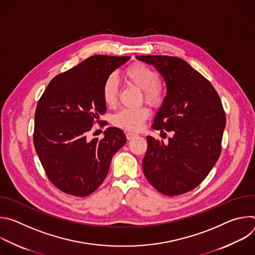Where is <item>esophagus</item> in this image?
Returning a JSON list of instances; mask_svg holds the SVG:
<instances>
[{
  "label": "esophagus",
  "instance_id": "1",
  "mask_svg": "<svg viewBox=\"0 0 255 255\" xmlns=\"http://www.w3.org/2000/svg\"><path fill=\"white\" fill-rule=\"evenodd\" d=\"M136 136H138L137 133H133V132H127V133H126V138H127L128 140H131L132 138H134V137H136Z\"/></svg>",
  "mask_w": 255,
  "mask_h": 255
}]
</instances>
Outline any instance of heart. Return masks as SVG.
I'll list each match as a JSON object with an SVG mask.
<instances>
[{
  "label": "heart",
  "instance_id": "1",
  "mask_svg": "<svg viewBox=\"0 0 255 255\" xmlns=\"http://www.w3.org/2000/svg\"><path fill=\"white\" fill-rule=\"evenodd\" d=\"M125 78L143 91L144 100L152 106L161 103L163 98L162 89L159 86V77L156 72L149 66L135 63L129 66L125 72ZM103 100L109 107L115 106L118 97V82L114 76L107 78L103 85ZM149 110L145 107L136 109H122L113 117L115 126L127 131H139L145 120L149 117Z\"/></svg>",
  "mask_w": 255,
  "mask_h": 255
}]
</instances>
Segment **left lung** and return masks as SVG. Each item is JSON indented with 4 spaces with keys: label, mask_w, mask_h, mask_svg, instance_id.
I'll return each mask as SVG.
<instances>
[{
    "label": "left lung",
    "mask_w": 255,
    "mask_h": 255,
    "mask_svg": "<svg viewBox=\"0 0 255 255\" xmlns=\"http://www.w3.org/2000/svg\"><path fill=\"white\" fill-rule=\"evenodd\" d=\"M136 58L153 65L166 86L152 129L173 132L167 143L146 137L144 175L161 194L183 195L202 183L220 156L226 125L220 97L184 59L167 55Z\"/></svg>",
    "instance_id": "obj_1"
}]
</instances>
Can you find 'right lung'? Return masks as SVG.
Segmentation results:
<instances>
[{
  "mask_svg": "<svg viewBox=\"0 0 255 255\" xmlns=\"http://www.w3.org/2000/svg\"><path fill=\"white\" fill-rule=\"evenodd\" d=\"M130 56L94 55L53 78L35 112L33 141L51 183L60 191L87 197L103 183L124 132L109 127L104 138L88 140L95 119L106 112L103 85Z\"/></svg>",
  "mask_w": 255,
  "mask_h": 255,
  "instance_id": "right-lung-1",
  "label": "right lung"
}]
</instances>
